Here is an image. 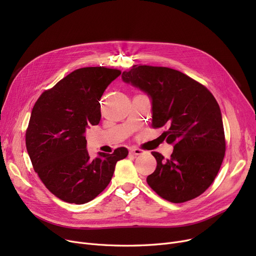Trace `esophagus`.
<instances>
[{
    "label": "esophagus",
    "instance_id": "esophagus-1",
    "mask_svg": "<svg viewBox=\"0 0 256 256\" xmlns=\"http://www.w3.org/2000/svg\"><path fill=\"white\" fill-rule=\"evenodd\" d=\"M144 154V152L142 150H139V148H134V150H130V156H141V154Z\"/></svg>",
    "mask_w": 256,
    "mask_h": 256
}]
</instances>
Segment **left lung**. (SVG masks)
I'll use <instances>...</instances> for the list:
<instances>
[{"mask_svg":"<svg viewBox=\"0 0 256 256\" xmlns=\"http://www.w3.org/2000/svg\"><path fill=\"white\" fill-rule=\"evenodd\" d=\"M122 80L144 91L152 100L154 128L167 126L170 158L152 152L156 168L146 180L162 198L186 202L202 194L220 170L225 136L220 106L206 87L186 74L148 65H134Z\"/></svg>","mask_w":256,"mask_h":256,"instance_id":"1","label":"left lung"}]
</instances>
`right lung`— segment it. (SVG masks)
<instances>
[{
  "instance_id": "add662e5",
  "label": "right lung",
  "mask_w": 256,
  "mask_h": 256,
  "mask_svg": "<svg viewBox=\"0 0 256 256\" xmlns=\"http://www.w3.org/2000/svg\"><path fill=\"white\" fill-rule=\"evenodd\" d=\"M118 70L84 67L67 74L37 100L26 132V152L48 190L65 202L83 204L111 182L116 163L126 158V147L113 154L87 152L86 130L100 124V98Z\"/></svg>"
}]
</instances>
